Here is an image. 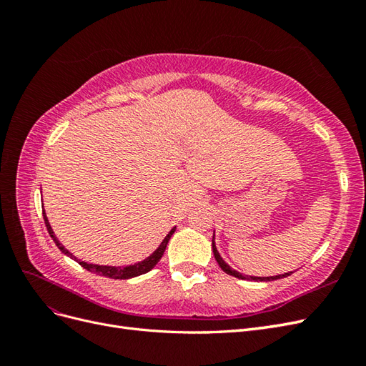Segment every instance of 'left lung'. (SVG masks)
<instances>
[{
    "mask_svg": "<svg viewBox=\"0 0 366 366\" xmlns=\"http://www.w3.org/2000/svg\"><path fill=\"white\" fill-rule=\"evenodd\" d=\"M212 250H214V257H215V259H217V262H218V265L221 269H223V272H226L227 274H230V276H235V278H238V280H249V281H274V280H281V278H287V276H290L293 272H290V273H284V274H276V276H264V278H261V276H247V274H242V273H239V272H237V270H234L230 267V265H227L226 262H224V259L219 257V253H218V250H217V246H215V234H214V238H212Z\"/></svg>",
    "mask_w": 366,
    "mask_h": 366,
    "instance_id": "obj_1",
    "label": "left lung"
}]
</instances>
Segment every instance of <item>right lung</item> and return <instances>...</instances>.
<instances>
[{
  "label": "right lung",
  "instance_id": "1",
  "mask_svg": "<svg viewBox=\"0 0 366 366\" xmlns=\"http://www.w3.org/2000/svg\"><path fill=\"white\" fill-rule=\"evenodd\" d=\"M42 215H44V221H46V226H47V230H49L50 237L53 238L54 244L58 246V249H59L64 254H67V257H70L71 259H76V261L79 262V264L82 265V267L86 269L88 272L96 273V274H101V276H107V278H112V280H129V278H136V276L147 273V272H149L151 269L156 267L157 262H159L160 258L163 257L164 249H166V246H168V242H169L172 234L175 232V227L171 229L169 234L166 235L164 239L162 241V244H160L156 250H154V253L149 254V257H148L147 259H143V261L136 262V264H132V265H127V267H114V265L88 264V262H85V261H79L76 257H73V254L61 244L59 239H58L56 237H54V232H53V229H51V226H50V223H49V219H47V215H46V212H44V210H42Z\"/></svg>",
  "mask_w": 366,
  "mask_h": 366
}]
</instances>
